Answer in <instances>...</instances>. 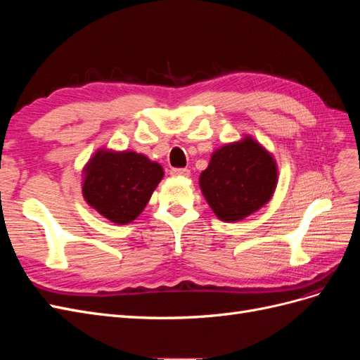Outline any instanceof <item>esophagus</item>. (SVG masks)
<instances>
[{
	"mask_svg": "<svg viewBox=\"0 0 360 360\" xmlns=\"http://www.w3.org/2000/svg\"><path fill=\"white\" fill-rule=\"evenodd\" d=\"M171 176H174V177H189L191 171L188 168H172Z\"/></svg>",
	"mask_w": 360,
	"mask_h": 360,
	"instance_id": "obj_1",
	"label": "esophagus"
}]
</instances>
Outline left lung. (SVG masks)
I'll list each match as a JSON object with an SVG mask.
<instances>
[{
	"mask_svg": "<svg viewBox=\"0 0 360 360\" xmlns=\"http://www.w3.org/2000/svg\"><path fill=\"white\" fill-rule=\"evenodd\" d=\"M278 167L269 151L245 136L213 151L200 176V188L224 222L242 221L267 204L276 189Z\"/></svg>",
	"mask_w": 360,
	"mask_h": 360,
	"instance_id": "8db88e82",
	"label": "left lung"
}]
</instances>
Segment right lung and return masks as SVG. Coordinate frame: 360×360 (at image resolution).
<instances>
[{"label": "right lung", "mask_w": 360, "mask_h": 360, "mask_svg": "<svg viewBox=\"0 0 360 360\" xmlns=\"http://www.w3.org/2000/svg\"><path fill=\"white\" fill-rule=\"evenodd\" d=\"M163 179V168L135 151L101 148L84 167L82 195L114 224L135 221Z\"/></svg>", "instance_id": "right-lung-1"}]
</instances>
